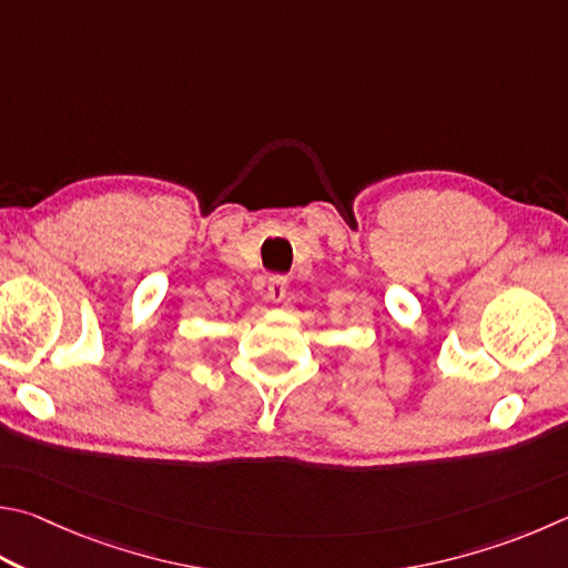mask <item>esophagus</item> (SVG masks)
Instances as JSON below:
<instances>
[{
  "instance_id": "obj_1",
  "label": "esophagus",
  "mask_w": 568,
  "mask_h": 568,
  "mask_svg": "<svg viewBox=\"0 0 568 568\" xmlns=\"http://www.w3.org/2000/svg\"><path fill=\"white\" fill-rule=\"evenodd\" d=\"M287 293V277L285 275H271L267 277V297L275 303H281Z\"/></svg>"
}]
</instances>
